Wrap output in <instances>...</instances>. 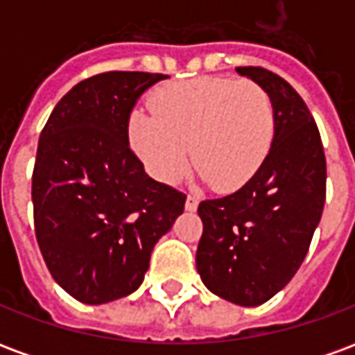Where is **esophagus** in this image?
I'll use <instances>...</instances> for the list:
<instances>
[{
	"label": "esophagus",
	"mask_w": 355,
	"mask_h": 355,
	"mask_svg": "<svg viewBox=\"0 0 355 355\" xmlns=\"http://www.w3.org/2000/svg\"><path fill=\"white\" fill-rule=\"evenodd\" d=\"M198 205H200V200H198L196 196H188V198H186V203H184L186 211H196Z\"/></svg>",
	"instance_id": "obj_1"
}]
</instances>
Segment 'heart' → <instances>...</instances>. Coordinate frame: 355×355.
Returning <instances> with one entry per match:
<instances>
[{
  "label": "heart",
  "instance_id": "obj_1",
  "mask_svg": "<svg viewBox=\"0 0 355 355\" xmlns=\"http://www.w3.org/2000/svg\"><path fill=\"white\" fill-rule=\"evenodd\" d=\"M154 110H135L129 140L146 171L177 182L190 163V146L203 180L218 192L249 182L274 139V108L253 81L200 78L162 89Z\"/></svg>",
  "mask_w": 355,
  "mask_h": 355
}]
</instances>
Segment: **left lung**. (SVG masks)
Returning <instances> with one entry per match:
<instances>
[{
    "label": "left lung",
    "instance_id": "8db88e82",
    "mask_svg": "<svg viewBox=\"0 0 355 355\" xmlns=\"http://www.w3.org/2000/svg\"><path fill=\"white\" fill-rule=\"evenodd\" d=\"M261 85L274 108L266 159L238 192L201 201L196 266L211 293L259 306L297 274L325 203V155L320 131L300 94L257 66L236 68Z\"/></svg>",
    "mask_w": 355,
    "mask_h": 355
}]
</instances>
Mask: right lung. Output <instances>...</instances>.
I'll return each instance as SVG.
<instances>
[{
    "label": "right lung",
    "mask_w": 355,
    "mask_h": 355,
    "mask_svg": "<svg viewBox=\"0 0 355 355\" xmlns=\"http://www.w3.org/2000/svg\"><path fill=\"white\" fill-rule=\"evenodd\" d=\"M167 76L106 72L80 81L43 127L32 201L51 275L83 304L139 289L150 254L184 211L186 196L150 178L129 146V117Z\"/></svg>",
    "instance_id": "right-lung-1"
}]
</instances>
